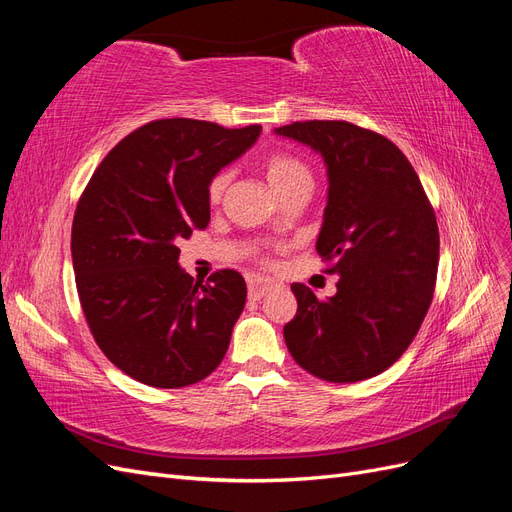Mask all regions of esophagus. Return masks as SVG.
<instances>
[{
	"mask_svg": "<svg viewBox=\"0 0 512 512\" xmlns=\"http://www.w3.org/2000/svg\"><path fill=\"white\" fill-rule=\"evenodd\" d=\"M247 288H250V299L258 301L265 297V294H269L271 290L280 288V284L273 282V280H262V277H252L250 284H247Z\"/></svg>",
	"mask_w": 512,
	"mask_h": 512,
	"instance_id": "1",
	"label": "esophagus"
}]
</instances>
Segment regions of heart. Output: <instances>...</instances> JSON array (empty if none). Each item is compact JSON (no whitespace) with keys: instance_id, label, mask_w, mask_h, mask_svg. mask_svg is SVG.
I'll list each match as a JSON object with an SVG mask.
<instances>
[{"instance_id":"1","label":"heart","mask_w":512,"mask_h":512,"mask_svg":"<svg viewBox=\"0 0 512 512\" xmlns=\"http://www.w3.org/2000/svg\"><path fill=\"white\" fill-rule=\"evenodd\" d=\"M265 177L275 194H282L297 185H309L312 188V173L309 168L292 156H284V153H275V156L267 158L265 162ZM228 173L215 175L209 183V200H220L226 185H228Z\"/></svg>"}]
</instances>
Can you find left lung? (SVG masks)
<instances>
[{"mask_svg": "<svg viewBox=\"0 0 512 512\" xmlns=\"http://www.w3.org/2000/svg\"><path fill=\"white\" fill-rule=\"evenodd\" d=\"M327 166V207L316 252L333 260L327 301L292 284L297 316L286 346L309 374L359 382L406 352L436 286L440 235L412 164L389 138L348 121H297L273 130Z\"/></svg>", "mask_w": 512, "mask_h": 512, "instance_id": "1", "label": "left lung"}]
</instances>
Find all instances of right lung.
<instances>
[{
	"instance_id": "1",
	"label": "right lung",
	"mask_w": 512,
	"mask_h": 512,
	"mask_svg": "<svg viewBox=\"0 0 512 512\" xmlns=\"http://www.w3.org/2000/svg\"><path fill=\"white\" fill-rule=\"evenodd\" d=\"M260 132L151 121L108 151L85 188L72 222L76 290L96 344L130 378L181 389L222 363L245 280L224 269L196 282L177 241L207 228L211 179Z\"/></svg>"
}]
</instances>
